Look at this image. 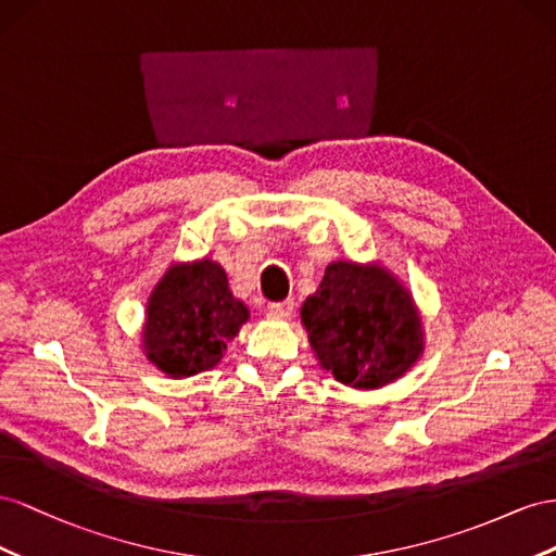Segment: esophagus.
<instances>
[{
    "instance_id": "34e87169",
    "label": "esophagus",
    "mask_w": 556,
    "mask_h": 556,
    "mask_svg": "<svg viewBox=\"0 0 556 556\" xmlns=\"http://www.w3.org/2000/svg\"><path fill=\"white\" fill-rule=\"evenodd\" d=\"M295 309L293 298L281 300V303H269L267 305V316L269 319H291V314Z\"/></svg>"
}]
</instances>
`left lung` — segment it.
<instances>
[{
    "mask_svg": "<svg viewBox=\"0 0 556 556\" xmlns=\"http://www.w3.org/2000/svg\"><path fill=\"white\" fill-rule=\"evenodd\" d=\"M300 319L319 366L352 389H382L424 354L415 298L379 263H330Z\"/></svg>",
    "mask_w": 556,
    "mask_h": 556,
    "instance_id": "1",
    "label": "left lung"
}]
</instances>
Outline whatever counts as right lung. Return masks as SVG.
I'll return each mask as SVG.
<instances>
[{
	"label": "right lung",
	"mask_w": 556,
	"mask_h": 556,
	"mask_svg": "<svg viewBox=\"0 0 556 556\" xmlns=\"http://www.w3.org/2000/svg\"><path fill=\"white\" fill-rule=\"evenodd\" d=\"M247 321L224 267L210 258L177 263L149 295L141 349L167 377H190L214 368Z\"/></svg>",
	"instance_id": "add662e5"
}]
</instances>
